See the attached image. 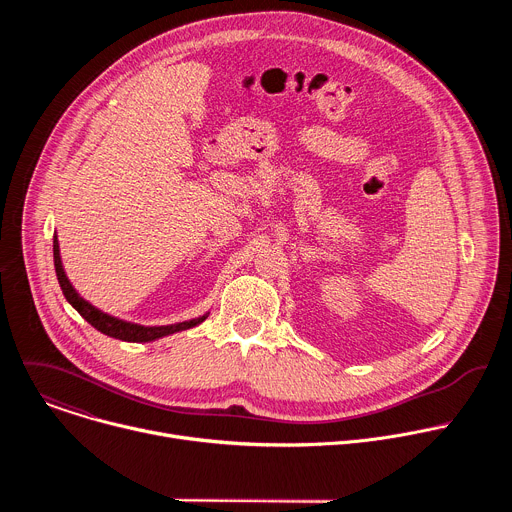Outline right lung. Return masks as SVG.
Masks as SVG:
<instances>
[{
  "label": "right lung",
  "mask_w": 512,
  "mask_h": 512,
  "mask_svg": "<svg viewBox=\"0 0 512 512\" xmlns=\"http://www.w3.org/2000/svg\"><path fill=\"white\" fill-rule=\"evenodd\" d=\"M54 269H56V277H58V283H60V289H62L66 302L72 308H75L93 328H97L99 332H103L111 338H119V340H127V342H152V340H158L162 336L194 328V326H198L200 322L206 320V316H200V318L180 322V324H170V326H139V324L125 322V320L113 318V316L97 310L87 300H83L77 294V289L72 287V283L68 281V277L64 273V267H62V261H60V249H58V239L56 237H54Z\"/></svg>",
  "instance_id": "1"
}]
</instances>
